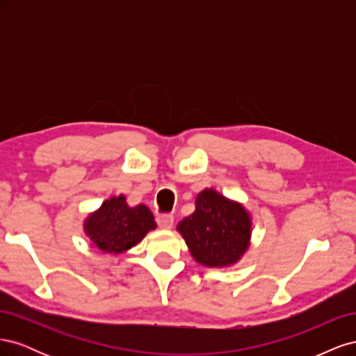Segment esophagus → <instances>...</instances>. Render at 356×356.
Masks as SVG:
<instances>
[{"mask_svg": "<svg viewBox=\"0 0 356 356\" xmlns=\"http://www.w3.org/2000/svg\"><path fill=\"white\" fill-rule=\"evenodd\" d=\"M156 221H157L160 229L169 230V229H172V225H174V215H170V213H160V215H157Z\"/></svg>", "mask_w": 356, "mask_h": 356, "instance_id": "34e87169", "label": "esophagus"}]
</instances>
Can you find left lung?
I'll use <instances>...</instances> for the list:
<instances>
[{"mask_svg": "<svg viewBox=\"0 0 356 356\" xmlns=\"http://www.w3.org/2000/svg\"><path fill=\"white\" fill-rule=\"evenodd\" d=\"M251 215L241 203L212 188L196 197V209L178 224L195 260L208 267L232 266L250 246Z\"/></svg>", "mask_w": 356, "mask_h": 356, "instance_id": "left-lung-1", "label": "left lung"}]
</instances>
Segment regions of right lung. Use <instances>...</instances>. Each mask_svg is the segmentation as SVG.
Wrapping results in <instances>:
<instances>
[{"label": "right lung", "mask_w": 356, "mask_h": 356, "mask_svg": "<svg viewBox=\"0 0 356 356\" xmlns=\"http://www.w3.org/2000/svg\"><path fill=\"white\" fill-rule=\"evenodd\" d=\"M157 227L145 204L131 208L123 195L105 200L84 221V232L102 252L122 254Z\"/></svg>", "instance_id": "add662e5"}]
</instances>
